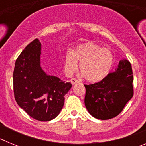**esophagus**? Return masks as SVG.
Returning a JSON list of instances; mask_svg holds the SVG:
<instances>
[{
	"instance_id": "1",
	"label": "esophagus",
	"mask_w": 146,
	"mask_h": 146,
	"mask_svg": "<svg viewBox=\"0 0 146 146\" xmlns=\"http://www.w3.org/2000/svg\"><path fill=\"white\" fill-rule=\"evenodd\" d=\"M70 82L72 85H75V84H77V83H78V82H79V81L77 80V79H75V78H72V79L70 80Z\"/></svg>"
}]
</instances>
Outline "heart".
Instances as JSON below:
<instances>
[{
  "instance_id": "b5f03b06",
  "label": "heart",
  "mask_w": 146,
  "mask_h": 146,
  "mask_svg": "<svg viewBox=\"0 0 146 146\" xmlns=\"http://www.w3.org/2000/svg\"><path fill=\"white\" fill-rule=\"evenodd\" d=\"M80 63V72L85 80L91 82L102 80L110 72L113 64V56L108 49L93 42L82 44L65 57V68L72 73L77 69Z\"/></svg>"
}]
</instances>
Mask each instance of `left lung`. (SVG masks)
Wrapping results in <instances>:
<instances>
[{"instance_id":"1","label":"left lung","mask_w":146,"mask_h":146,"mask_svg":"<svg viewBox=\"0 0 146 146\" xmlns=\"http://www.w3.org/2000/svg\"><path fill=\"white\" fill-rule=\"evenodd\" d=\"M133 75L129 61L121 60L114 72L100 82L86 87L85 105L94 118L108 120L115 118L124 108L134 94Z\"/></svg>"}]
</instances>
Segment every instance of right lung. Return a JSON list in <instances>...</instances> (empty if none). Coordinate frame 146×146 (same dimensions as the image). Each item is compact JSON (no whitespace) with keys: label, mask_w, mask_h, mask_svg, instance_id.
<instances>
[{"label":"right lung","mask_w":146,"mask_h":146,"mask_svg":"<svg viewBox=\"0 0 146 146\" xmlns=\"http://www.w3.org/2000/svg\"><path fill=\"white\" fill-rule=\"evenodd\" d=\"M41 42L36 38L19 55L13 73L14 93L18 105L28 115L49 121L59 115L72 84L45 73L41 66Z\"/></svg>","instance_id":"1"}]
</instances>
